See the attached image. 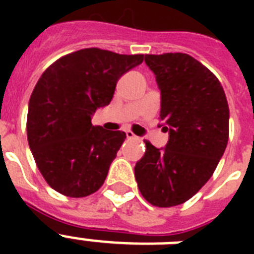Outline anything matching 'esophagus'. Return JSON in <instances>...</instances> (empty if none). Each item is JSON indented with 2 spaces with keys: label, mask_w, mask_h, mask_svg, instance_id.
Returning <instances> with one entry per match:
<instances>
[{
  "label": "esophagus",
  "mask_w": 254,
  "mask_h": 254,
  "mask_svg": "<svg viewBox=\"0 0 254 254\" xmlns=\"http://www.w3.org/2000/svg\"><path fill=\"white\" fill-rule=\"evenodd\" d=\"M127 137L129 139H137V138H138V137H137V135H135V134H133V133H131L130 130H127Z\"/></svg>",
  "instance_id": "34e87169"
}]
</instances>
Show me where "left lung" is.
<instances>
[{"instance_id": "obj_1", "label": "left lung", "mask_w": 254, "mask_h": 254, "mask_svg": "<svg viewBox=\"0 0 254 254\" xmlns=\"http://www.w3.org/2000/svg\"><path fill=\"white\" fill-rule=\"evenodd\" d=\"M161 91L159 120L166 146L145 141L134 166L142 196L157 207L192 197L212 177L228 143L229 108L217 77L187 54L145 55Z\"/></svg>"}]
</instances>
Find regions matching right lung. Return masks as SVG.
<instances>
[{
  "label": "right lung",
  "mask_w": 254,
  "mask_h": 254,
  "mask_svg": "<svg viewBox=\"0 0 254 254\" xmlns=\"http://www.w3.org/2000/svg\"><path fill=\"white\" fill-rule=\"evenodd\" d=\"M142 61L143 55L79 50L50 65L38 80L29 101L27 141L55 191L84 197L103 186L127 134L93 127L92 116L109 105L120 77Z\"/></svg>",
  "instance_id": "right-lung-1"
}]
</instances>
